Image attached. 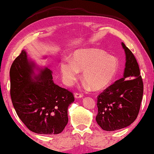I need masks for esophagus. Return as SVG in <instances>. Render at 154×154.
<instances>
[{
	"label": "esophagus",
	"instance_id": "obj_1",
	"mask_svg": "<svg viewBox=\"0 0 154 154\" xmlns=\"http://www.w3.org/2000/svg\"><path fill=\"white\" fill-rule=\"evenodd\" d=\"M83 94L82 93H75V97L76 98V99H79V98H81L83 97Z\"/></svg>",
	"mask_w": 154,
	"mask_h": 154
}]
</instances>
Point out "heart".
<instances>
[{"label": "heart", "mask_w": 154, "mask_h": 154, "mask_svg": "<svg viewBox=\"0 0 154 154\" xmlns=\"http://www.w3.org/2000/svg\"><path fill=\"white\" fill-rule=\"evenodd\" d=\"M118 68L116 57L97 49L79 50L73 54L72 59L65 57L60 63L63 81L67 86L74 84L79 70L84 69V79L95 89L106 86L113 79Z\"/></svg>", "instance_id": "1"}]
</instances>
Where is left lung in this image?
Returning <instances> with one entry per match:
<instances>
[{"instance_id":"8db88e82","label":"left lung","mask_w":154,"mask_h":154,"mask_svg":"<svg viewBox=\"0 0 154 154\" xmlns=\"http://www.w3.org/2000/svg\"><path fill=\"white\" fill-rule=\"evenodd\" d=\"M126 54L124 76L97 96L96 121L104 131L127 127L136 120L143 95V82L132 52L122 43Z\"/></svg>"}]
</instances>
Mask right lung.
<instances>
[{"mask_svg":"<svg viewBox=\"0 0 154 154\" xmlns=\"http://www.w3.org/2000/svg\"><path fill=\"white\" fill-rule=\"evenodd\" d=\"M40 70L38 75L33 70ZM10 95L16 112L29 130L38 134H59L68 124V108L74 102L72 92L55 84L52 71L36 68L21 53L10 70Z\"/></svg>","mask_w":154,"mask_h":154,"instance_id":"right-lung-1","label":"right lung"}]
</instances>
